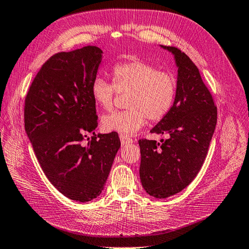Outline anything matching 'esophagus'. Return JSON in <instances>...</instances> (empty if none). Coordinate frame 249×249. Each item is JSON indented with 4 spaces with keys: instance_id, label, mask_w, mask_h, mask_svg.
Wrapping results in <instances>:
<instances>
[{
    "instance_id": "obj_1",
    "label": "esophagus",
    "mask_w": 249,
    "mask_h": 249,
    "mask_svg": "<svg viewBox=\"0 0 249 249\" xmlns=\"http://www.w3.org/2000/svg\"><path fill=\"white\" fill-rule=\"evenodd\" d=\"M120 140H121L122 144H127V143L133 142V139L127 137L126 135H120Z\"/></svg>"
}]
</instances>
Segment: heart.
<instances>
[{
  "mask_svg": "<svg viewBox=\"0 0 249 249\" xmlns=\"http://www.w3.org/2000/svg\"><path fill=\"white\" fill-rule=\"evenodd\" d=\"M112 81L97 76L90 92L97 106L112 108L116 92H128L127 110L114 111L101 119L102 128L122 135H134L142 127L145 119L160 121L167 115L176 97L177 81L168 71L159 70L152 63L130 59L112 68Z\"/></svg>",
  "mask_w": 249,
  "mask_h": 249,
  "instance_id": "b5f03b06",
  "label": "heart"
}]
</instances>
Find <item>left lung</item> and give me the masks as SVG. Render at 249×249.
Returning <instances> with one entry per match:
<instances>
[{"mask_svg":"<svg viewBox=\"0 0 249 249\" xmlns=\"http://www.w3.org/2000/svg\"><path fill=\"white\" fill-rule=\"evenodd\" d=\"M175 56L177 89L172 109L151 129L166 140L140 139V180L145 192L158 198L172 196L196 177L217 124V107L193 61L177 47L163 46Z\"/></svg>","mask_w":249,"mask_h":249,"instance_id":"obj_1","label":"left lung"}]
</instances>
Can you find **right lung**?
I'll return each mask as SVG.
<instances>
[{"instance_id":"obj_1","label":"right lung","mask_w":249,"mask_h":249,"mask_svg":"<svg viewBox=\"0 0 249 249\" xmlns=\"http://www.w3.org/2000/svg\"><path fill=\"white\" fill-rule=\"evenodd\" d=\"M101 58L97 46L55 53L37 72L24 100V129L44 174L77 202L101 193L121 145L114 131H94L98 116L90 87ZM87 132L93 133L92 139L83 146Z\"/></svg>"}]
</instances>
